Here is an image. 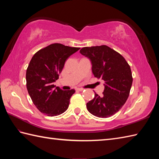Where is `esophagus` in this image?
Returning <instances> with one entry per match:
<instances>
[{"label":"esophagus","instance_id":"obj_1","mask_svg":"<svg viewBox=\"0 0 159 159\" xmlns=\"http://www.w3.org/2000/svg\"><path fill=\"white\" fill-rule=\"evenodd\" d=\"M84 89H83V88H76V90L79 91V92H82V91H83Z\"/></svg>","mask_w":159,"mask_h":159}]
</instances>
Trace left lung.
I'll list each match as a JSON object with an SVG mask.
<instances>
[{
    "label": "left lung",
    "instance_id": "obj_1",
    "mask_svg": "<svg viewBox=\"0 0 159 159\" xmlns=\"http://www.w3.org/2000/svg\"><path fill=\"white\" fill-rule=\"evenodd\" d=\"M80 52L90 59L94 76L104 80L103 96L94 92L93 100L87 103V110L98 117L113 116L129 96L133 83L130 66L120 53L105 45L84 47Z\"/></svg>",
    "mask_w": 159,
    "mask_h": 159
}]
</instances>
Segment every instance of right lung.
Masks as SVG:
<instances>
[{
    "instance_id": "1",
    "label": "right lung",
    "mask_w": 159,
    "mask_h": 159,
    "mask_svg": "<svg viewBox=\"0 0 159 159\" xmlns=\"http://www.w3.org/2000/svg\"><path fill=\"white\" fill-rule=\"evenodd\" d=\"M80 48L52 43L37 52L26 70V88L35 106L48 116L65 112L74 89L63 91L54 85L68 57Z\"/></svg>"
}]
</instances>
